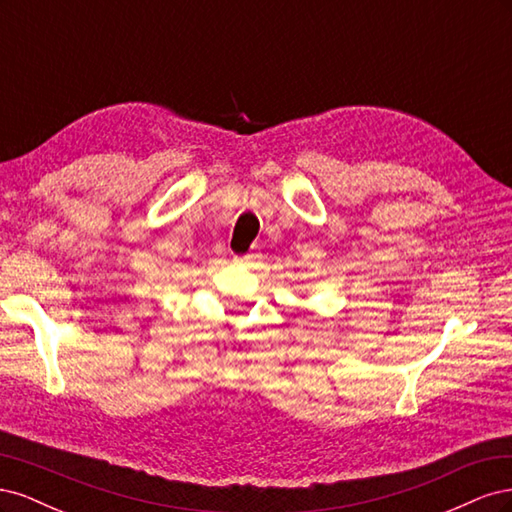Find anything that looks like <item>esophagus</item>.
Listing matches in <instances>:
<instances>
[{"label":"esophagus","mask_w":512,"mask_h":512,"mask_svg":"<svg viewBox=\"0 0 512 512\" xmlns=\"http://www.w3.org/2000/svg\"><path fill=\"white\" fill-rule=\"evenodd\" d=\"M250 260V256H235V262H247Z\"/></svg>","instance_id":"esophagus-1"}]
</instances>
